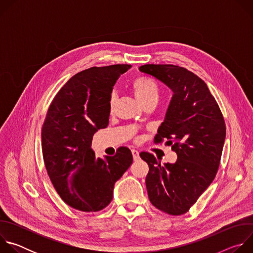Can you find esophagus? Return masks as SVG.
Here are the masks:
<instances>
[{
  "label": "esophagus",
  "instance_id": "obj_1",
  "mask_svg": "<svg viewBox=\"0 0 253 253\" xmlns=\"http://www.w3.org/2000/svg\"><path fill=\"white\" fill-rule=\"evenodd\" d=\"M131 152H132V155H133L134 160H137V159L139 158V152H138V150H136V149H132V150H131Z\"/></svg>",
  "mask_w": 253,
  "mask_h": 253
}]
</instances>
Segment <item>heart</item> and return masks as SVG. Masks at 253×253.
<instances>
[{
	"instance_id": "1",
	"label": "heart",
	"mask_w": 253,
	"mask_h": 253,
	"mask_svg": "<svg viewBox=\"0 0 253 253\" xmlns=\"http://www.w3.org/2000/svg\"><path fill=\"white\" fill-rule=\"evenodd\" d=\"M132 89L135 97L142 104L152 98H158L159 89L156 82L148 77H137L132 82ZM115 96L110 99V107H113Z\"/></svg>"
}]
</instances>
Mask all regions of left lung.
Returning <instances> with one entry per match:
<instances>
[{
	"mask_svg": "<svg viewBox=\"0 0 253 253\" xmlns=\"http://www.w3.org/2000/svg\"><path fill=\"white\" fill-rule=\"evenodd\" d=\"M139 71L153 76L173 92L154 142L165 140L177 154V160L161 165L153 154L140 153L149 165L145 180L148 197L159 210L181 215L197 201L217 173L226 135L224 119L205 82L187 69L147 64L139 67Z\"/></svg>",
	"mask_w": 253,
	"mask_h": 253,
	"instance_id": "1",
	"label": "left lung"
}]
</instances>
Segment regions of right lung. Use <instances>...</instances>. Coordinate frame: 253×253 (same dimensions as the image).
Returning a JSON list of instances; mask_svg holds the SVG:
<instances>
[{
    "mask_svg": "<svg viewBox=\"0 0 253 253\" xmlns=\"http://www.w3.org/2000/svg\"><path fill=\"white\" fill-rule=\"evenodd\" d=\"M131 65L92 67L72 77L53 99L42 128V150L51 181L65 203L96 212L113 198L114 184L133 162L127 147L96 158L93 135L109 124L113 87Z\"/></svg>",
    "mask_w": 253,
    "mask_h": 253,
    "instance_id": "right-lung-1",
    "label": "right lung"
}]
</instances>
